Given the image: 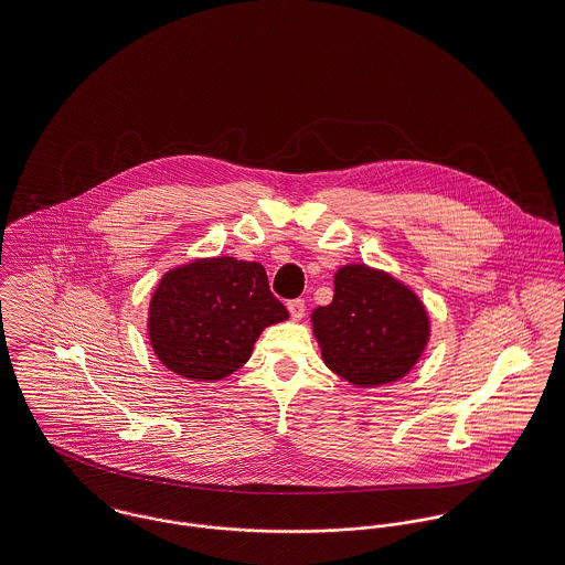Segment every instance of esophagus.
Wrapping results in <instances>:
<instances>
[{
	"label": "esophagus",
	"instance_id": "esophagus-1",
	"mask_svg": "<svg viewBox=\"0 0 565 565\" xmlns=\"http://www.w3.org/2000/svg\"><path fill=\"white\" fill-rule=\"evenodd\" d=\"M288 311H290V316H292V320H297L299 322L300 318L305 316V300L295 299L288 300Z\"/></svg>",
	"mask_w": 565,
	"mask_h": 565
}]
</instances>
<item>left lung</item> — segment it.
I'll use <instances>...</instances> for the list:
<instances>
[{"label":"left lung","instance_id":"obj_1","mask_svg":"<svg viewBox=\"0 0 565 565\" xmlns=\"http://www.w3.org/2000/svg\"><path fill=\"white\" fill-rule=\"evenodd\" d=\"M332 281L331 305L311 313L324 365L361 388L407 375L431 334L423 300L391 273L366 265L341 266Z\"/></svg>","mask_w":565,"mask_h":565}]
</instances>
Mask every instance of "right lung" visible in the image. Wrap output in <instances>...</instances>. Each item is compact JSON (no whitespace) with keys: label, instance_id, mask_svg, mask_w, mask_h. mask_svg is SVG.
I'll return each mask as SVG.
<instances>
[{"label":"right lung","instance_id":"right-lung-1","mask_svg":"<svg viewBox=\"0 0 565 565\" xmlns=\"http://www.w3.org/2000/svg\"><path fill=\"white\" fill-rule=\"evenodd\" d=\"M288 320L268 290L265 266L231 256L174 266L160 279L147 332L172 373L217 382L245 365L266 327Z\"/></svg>","mask_w":565,"mask_h":565}]
</instances>
